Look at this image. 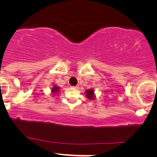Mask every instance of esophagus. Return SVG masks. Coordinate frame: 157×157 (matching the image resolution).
I'll list each match as a JSON object with an SVG mask.
<instances>
[{"instance_id": "esophagus-1", "label": "esophagus", "mask_w": 157, "mask_h": 157, "mask_svg": "<svg viewBox=\"0 0 157 157\" xmlns=\"http://www.w3.org/2000/svg\"><path fill=\"white\" fill-rule=\"evenodd\" d=\"M73 88L74 89H79V86H72Z\"/></svg>"}]
</instances>
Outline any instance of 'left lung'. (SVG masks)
Listing matches in <instances>:
<instances>
[{"label": "left lung", "instance_id": "1", "mask_svg": "<svg viewBox=\"0 0 157 157\" xmlns=\"http://www.w3.org/2000/svg\"><path fill=\"white\" fill-rule=\"evenodd\" d=\"M85 93H86V97L88 98V99H91V100H93V99H95L94 90H92V89L86 90V91L85 92Z\"/></svg>", "mask_w": 157, "mask_h": 157}]
</instances>
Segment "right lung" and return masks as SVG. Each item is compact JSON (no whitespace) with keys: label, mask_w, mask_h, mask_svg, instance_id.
<instances>
[{"label":"right lung","mask_w":157,"mask_h":157,"mask_svg":"<svg viewBox=\"0 0 157 157\" xmlns=\"http://www.w3.org/2000/svg\"><path fill=\"white\" fill-rule=\"evenodd\" d=\"M59 90L60 87H58V86L55 85V86L52 88V93H53V94H57V93H58V91H59Z\"/></svg>","instance_id":"1"}]
</instances>
